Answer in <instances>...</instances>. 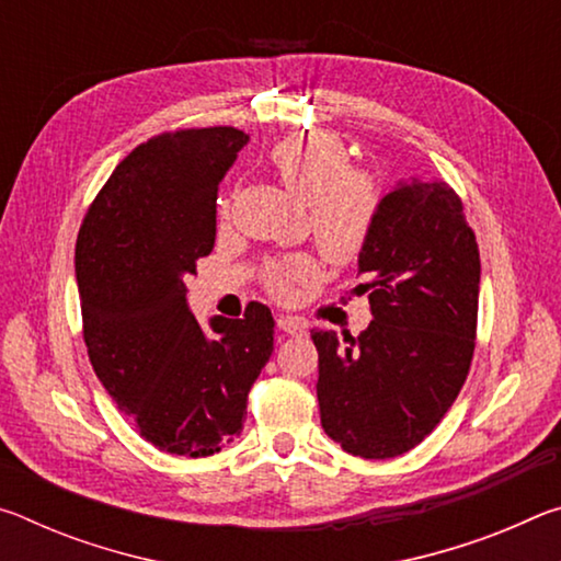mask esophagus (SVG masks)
I'll return each instance as SVG.
<instances>
[{"mask_svg": "<svg viewBox=\"0 0 561 561\" xmlns=\"http://www.w3.org/2000/svg\"><path fill=\"white\" fill-rule=\"evenodd\" d=\"M277 329L284 331V334H289V336L307 334V327H304L301 321L294 319V317H279V319H277Z\"/></svg>", "mask_w": 561, "mask_h": 561, "instance_id": "1", "label": "esophagus"}]
</instances>
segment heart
<instances>
[{
	"mask_svg": "<svg viewBox=\"0 0 561 561\" xmlns=\"http://www.w3.org/2000/svg\"><path fill=\"white\" fill-rule=\"evenodd\" d=\"M267 163L294 195L307 203L309 232L334 262L360 257L383 210V190L368 170L351 168L344 140L331 130H309L279 138L267 150ZM317 277V262L307 254L272 262L264 287L289 299L299 282Z\"/></svg>",
	"mask_w": 561,
	"mask_h": 561,
	"instance_id": "1",
	"label": "heart"
}]
</instances>
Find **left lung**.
<instances>
[{
  "instance_id": "obj_1",
  "label": "left lung",
  "mask_w": 561,
  "mask_h": 561,
  "mask_svg": "<svg viewBox=\"0 0 561 561\" xmlns=\"http://www.w3.org/2000/svg\"><path fill=\"white\" fill-rule=\"evenodd\" d=\"M374 321L354 339L311 331L321 425L351 455L386 460L443 421L468 378L478 336L480 252L460 195L411 180L383 197L358 257Z\"/></svg>"
}]
</instances>
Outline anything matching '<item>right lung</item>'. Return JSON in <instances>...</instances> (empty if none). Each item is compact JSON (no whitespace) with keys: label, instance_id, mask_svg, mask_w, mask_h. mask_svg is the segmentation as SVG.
<instances>
[{"label":"right lung","instance_id":"right-lung-1","mask_svg":"<svg viewBox=\"0 0 561 561\" xmlns=\"http://www.w3.org/2000/svg\"><path fill=\"white\" fill-rule=\"evenodd\" d=\"M250 136L180 128L133 148L99 190L76 240L83 341L99 381L140 438L187 458L242 431L247 396L274 348L272 311L215 317L185 304V277L215 247V203Z\"/></svg>","mask_w":561,"mask_h":561}]
</instances>
